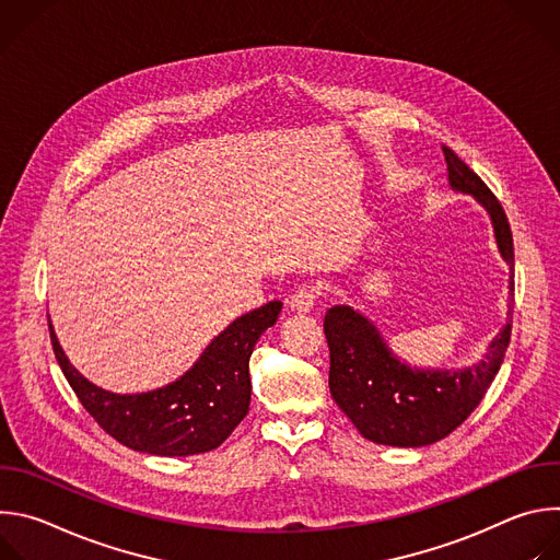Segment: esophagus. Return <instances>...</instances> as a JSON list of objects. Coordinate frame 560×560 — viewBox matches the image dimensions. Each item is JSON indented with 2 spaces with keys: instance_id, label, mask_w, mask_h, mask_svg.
Listing matches in <instances>:
<instances>
[{
  "instance_id": "34e87169",
  "label": "esophagus",
  "mask_w": 560,
  "mask_h": 560,
  "mask_svg": "<svg viewBox=\"0 0 560 560\" xmlns=\"http://www.w3.org/2000/svg\"><path fill=\"white\" fill-rule=\"evenodd\" d=\"M316 299H318V292L314 285H299L290 296V307L299 314H305L316 305Z\"/></svg>"
}]
</instances>
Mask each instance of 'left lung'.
<instances>
[{"mask_svg":"<svg viewBox=\"0 0 560 560\" xmlns=\"http://www.w3.org/2000/svg\"><path fill=\"white\" fill-rule=\"evenodd\" d=\"M447 182L454 192L471 195L490 214L503 261L510 266L508 324L490 341L486 357L458 370L412 368L398 359L378 328L350 305H332L324 330L330 348V394L363 439L392 447H423L454 432L481 404L494 381L512 335L514 242L492 190L460 156L443 145Z\"/></svg>","mask_w":560,"mask_h":560,"instance_id":"left-lung-1","label":"left lung"}]
</instances>
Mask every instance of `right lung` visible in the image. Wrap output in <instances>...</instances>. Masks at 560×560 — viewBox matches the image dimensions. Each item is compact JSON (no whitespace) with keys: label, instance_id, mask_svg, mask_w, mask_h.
I'll return each instance as SVG.
<instances>
[{"label":"right lung","instance_id":"right-lung-1","mask_svg":"<svg viewBox=\"0 0 560 560\" xmlns=\"http://www.w3.org/2000/svg\"><path fill=\"white\" fill-rule=\"evenodd\" d=\"M283 303L270 301L217 335L177 381L137 394H117L89 381L66 357L50 328L55 357L89 415L119 443L152 456H190L219 447L250 406V354L272 328Z\"/></svg>","mask_w":560,"mask_h":560}]
</instances>
